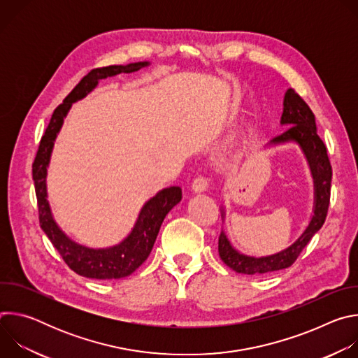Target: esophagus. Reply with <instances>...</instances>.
Segmentation results:
<instances>
[{
	"label": "esophagus",
	"mask_w": 358,
	"mask_h": 358,
	"mask_svg": "<svg viewBox=\"0 0 358 358\" xmlns=\"http://www.w3.org/2000/svg\"><path fill=\"white\" fill-rule=\"evenodd\" d=\"M191 187H192V189H194L195 192H203V191H207V188H208V178H206L203 176H198V177L194 178Z\"/></svg>",
	"instance_id": "1"
}]
</instances>
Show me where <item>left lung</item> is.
Returning a JSON list of instances; mask_svg holds the SVG:
<instances>
[{
    "mask_svg": "<svg viewBox=\"0 0 358 358\" xmlns=\"http://www.w3.org/2000/svg\"><path fill=\"white\" fill-rule=\"evenodd\" d=\"M280 124L289 126L282 134L273 137L268 144L276 145L283 143H297L309 163L315 184V207L313 215L304 232L286 249L269 255V257L253 258L238 252L228 241L222 231L218 239V252L222 262L232 271L242 275H264L286 269L294 264L300 252L306 248L313 235L323 227L330 203L331 188V164L327 156V148L317 134L316 119L308 103L294 92L287 89L283 99V113ZM225 213L222 210V218Z\"/></svg>",
    "mask_w": 358,
    "mask_h": 358,
    "instance_id": "1",
    "label": "left lung"
}]
</instances>
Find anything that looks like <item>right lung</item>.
Returning <instances> with one entry per match:
<instances>
[{"mask_svg":"<svg viewBox=\"0 0 358 358\" xmlns=\"http://www.w3.org/2000/svg\"><path fill=\"white\" fill-rule=\"evenodd\" d=\"M148 62H136L129 65H112L90 71L65 97L64 103L55 110L41 138L36 157L32 164V178L38 199L39 224L49 241L57 248L65 264L78 275L90 279H120L131 275L147 258L156 242L160 227L166 215L181 201L182 191L180 187H169L150 198L140 211L131 232L120 243L109 248L93 249L72 241L58 227L50 211L46 192V171L55 138L64 124L73 101L83 99L99 83L100 79L119 73H131Z\"/></svg>","mask_w":358,"mask_h":358,"instance_id":"add662e5","label":"right lung"}]
</instances>
